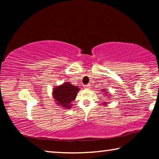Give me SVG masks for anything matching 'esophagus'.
<instances>
[{
	"instance_id": "1",
	"label": "esophagus",
	"mask_w": 159,
	"mask_h": 159,
	"mask_svg": "<svg viewBox=\"0 0 159 159\" xmlns=\"http://www.w3.org/2000/svg\"><path fill=\"white\" fill-rule=\"evenodd\" d=\"M90 84H88V85H84V88H90Z\"/></svg>"
}]
</instances>
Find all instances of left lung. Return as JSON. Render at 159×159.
Wrapping results in <instances>:
<instances>
[{"label": "left lung", "mask_w": 159, "mask_h": 159, "mask_svg": "<svg viewBox=\"0 0 159 159\" xmlns=\"http://www.w3.org/2000/svg\"><path fill=\"white\" fill-rule=\"evenodd\" d=\"M102 94H103V95H104L106 96V98H109V99L111 98V95H110L109 94H108L109 92L107 90L102 89ZM108 103H109V102H104L103 104H102V105H104V107H107V104H108Z\"/></svg>", "instance_id": "left-lung-1"}]
</instances>
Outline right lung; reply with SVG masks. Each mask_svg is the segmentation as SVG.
<instances>
[{
    "mask_svg": "<svg viewBox=\"0 0 159 159\" xmlns=\"http://www.w3.org/2000/svg\"><path fill=\"white\" fill-rule=\"evenodd\" d=\"M79 90L77 86L73 85L69 82H65L53 88L52 98L57 106L64 109H69L71 108L73 105L71 102L75 100Z\"/></svg>",
    "mask_w": 159,
    "mask_h": 159,
    "instance_id": "right-lung-1",
    "label": "right lung"
}]
</instances>
